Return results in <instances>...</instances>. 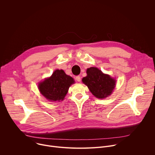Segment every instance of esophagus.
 Here are the masks:
<instances>
[{
    "label": "esophagus",
    "mask_w": 155,
    "mask_h": 155,
    "mask_svg": "<svg viewBox=\"0 0 155 155\" xmlns=\"http://www.w3.org/2000/svg\"><path fill=\"white\" fill-rule=\"evenodd\" d=\"M75 79H76V80H77V81H78V82L81 81V78H80V76H77L76 78H75Z\"/></svg>",
    "instance_id": "1"
}]
</instances>
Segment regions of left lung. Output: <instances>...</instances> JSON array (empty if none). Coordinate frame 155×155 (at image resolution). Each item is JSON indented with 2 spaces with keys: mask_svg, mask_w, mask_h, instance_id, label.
<instances>
[{
  "mask_svg": "<svg viewBox=\"0 0 155 155\" xmlns=\"http://www.w3.org/2000/svg\"><path fill=\"white\" fill-rule=\"evenodd\" d=\"M86 74L87 76L83 78L82 82L95 97L104 99L112 93L116 85L114 78L95 67L87 69Z\"/></svg>",
  "mask_w": 155,
  "mask_h": 155,
  "instance_id": "obj_1",
  "label": "left lung"
}]
</instances>
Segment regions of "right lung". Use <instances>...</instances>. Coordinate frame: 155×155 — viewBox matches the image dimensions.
Masks as SVG:
<instances>
[{"mask_svg":"<svg viewBox=\"0 0 155 155\" xmlns=\"http://www.w3.org/2000/svg\"><path fill=\"white\" fill-rule=\"evenodd\" d=\"M75 83L72 77L66 75L63 70H56L52 75L38 83L40 93L51 102L64 100L71 84Z\"/></svg>","mask_w":155,"mask_h":155,"instance_id":"right-lung-1","label":"right lung"}]
</instances>
